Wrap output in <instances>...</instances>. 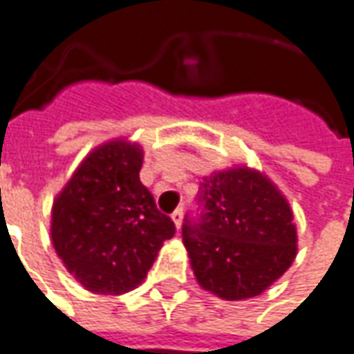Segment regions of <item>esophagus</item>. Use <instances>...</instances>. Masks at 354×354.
<instances>
[{"instance_id": "34e87169", "label": "esophagus", "mask_w": 354, "mask_h": 354, "mask_svg": "<svg viewBox=\"0 0 354 354\" xmlns=\"http://www.w3.org/2000/svg\"><path fill=\"white\" fill-rule=\"evenodd\" d=\"M182 218H184V209L178 207L174 213H172V221H174V225H176V228L182 227Z\"/></svg>"}]
</instances>
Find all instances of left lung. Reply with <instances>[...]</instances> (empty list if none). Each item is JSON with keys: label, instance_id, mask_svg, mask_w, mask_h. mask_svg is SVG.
Returning <instances> with one entry per match:
<instances>
[{"label": "left lung", "instance_id": "1", "mask_svg": "<svg viewBox=\"0 0 354 354\" xmlns=\"http://www.w3.org/2000/svg\"><path fill=\"white\" fill-rule=\"evenodd\" d=\"M182 238L201 287L225 298L261 295L297 256L287 199L256 170L232 168L203 178Z\"/></svg>", "mask_w": 354, "mask_h": 354}]
</instances>
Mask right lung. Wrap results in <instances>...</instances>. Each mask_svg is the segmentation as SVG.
<instances>
[{"label":"right lung","instance_id":"obj_1","mask_svg":"<svg viewBox=\"0 0 354 354\" xmlns=\"http://www.w3.org/2000/svg\"><path fill=\"white\" fill-rule=\"evenodd\" d=\"M143 151L126 141L95 149L57 196L52 242L73 277L96 295H124L147 277L176 225L139 180Z\"/></svg>","mask_w":354,"mask_h":354}]
</instances>
